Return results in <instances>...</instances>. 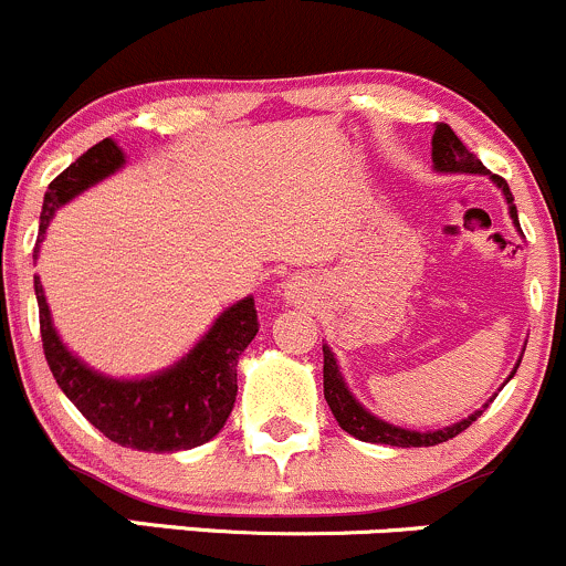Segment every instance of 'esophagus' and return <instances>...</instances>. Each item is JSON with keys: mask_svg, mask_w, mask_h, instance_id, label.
I'll use <instances>...</instances> for the list:
<instances>
[{"mask_svg": "<svg viewBox=\"0 0 566 566\" xmlns=\"http://www.w3.org/2000/svg\"><path fill=\"white\" fill-rule=\"evenodd\" d=\"M284 295H287V301H298V298H301V290H298V284H293V282H290L287 287H284Z\"/></svg>", "mask_w": 566, "mask_h": 566, "instance_id": "obj_1", "label": "esophagus"}]
</instances>
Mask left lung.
<instances>
[{"label":"left lung","mask_w":566,"mask_h":566,"mask_svg":"<svg viewBox=\"0 0 566 566\" xmlns=\"http://www.w3.org/2000/svg\"><path fill=\"white\" fill-rule=\"evenodd\" d=\"M431 163H433V170H437V174H469V176L491 178V181L496 184L499 192L504 195V203H507L510 219H513V228L523 235L521 222H518V208H515L513 192H510L507 181L499 176H493V174H488L485 165L480 163V159L474 157V154L469 151L461 140H458V135L453 133V129L442 122H437V127H433ZM323 355H325V366H323L325 401H328L336 423L342 426L347 433H353L355 439H360V442L390 444V448H433V444H442V442H448V439L458 437L461 431H467V428L485 412L488 403L496 398V392H493L483 407L478 409V412H472L469 418L458 420V423H453V426L433 428V431H415V428L392 426V423H388V420H382V418H377L374 412H368L358 398L353 396V390H349L347 379H344L336 355H333V349L328 347V344H323ZM518 366H521V358H518V363H515V368L510 371V377L504 379V382H510V379H513V374L518 371Z\"/></svg>","instance_id":"obj_1"}]
</instances>
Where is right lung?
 I'll return each instance as SVG.
<instances>
[{
	"label": "right lung",
	"instance_id": "add662e5",
	"mask_svg": "<svg viewBox=\"0 0 566 566\" xmlns=\"http://www.w3.org/2000/svg\"><path fill=\"white\" fill-rule=\"evenodd\" d=\"M124 165L127 157L118 143L105 138L75 159L62 176L53 178L40 213L34 260L59 208L67 206L94 184L118 174ZM34 295L40 306L45 360L53 379L78 407L83 418L99 428L111 442L146 453H176V450L206 444L228 423L238 392V358L258 336V312L252 295L224 308L211 328L200 336V342L174 366L159 368L146 377H111L81 360L53 328L40 276H34Z\"/></svg>",
	"mask_w": 566,
	"mask_h": 566
}]
</instances>
